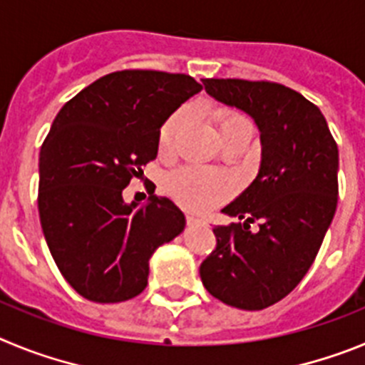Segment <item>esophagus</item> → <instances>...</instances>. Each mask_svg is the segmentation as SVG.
Instances as JSON below:
<instances>
[{
  "label": "esophagus",
  "mask_w": 365,
  "mask_h": 365,
  "mask_svg": "<svg viewBox=\"0 0 365 365\" xmlns=\"http://www.w3.org/2000/svg\"><path fill=\"white\" fill-rule=\"evenodd\" d=\"M186 222H188V225H205V221H201V219H197V217H186Z\"/></svg>",
  "instance_id": "1"
}]
</instances>
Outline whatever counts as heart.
Returning a JSON list of instances; mask_svg holds the SVG:
<instances>
[{
    "instance_id": "b5f03b06",
    "label": "heart",
    "mask_w": 365,
    "mask_h": 365,
    "mask_svg": "<svg viewBox=\"0 0 365 365\" xmlns=\"http://www.w3.org/2000/svg\"><path fill=\"white\" fill-rule=\"evenodd\" d=\"M192 118L193 111L190 108H182L173 113L160 128V148L172 150L179 135L188 128ZM215 120H217L221 135L230 130H237V128H254L250 118L234 109L215 111ZM234 190L235 185L230 175L201 166H185L166 177V192L172 195L173 201L179 202L186 210L199 212V214L210 212L212 208L227 201Z\"/></svg>"
}]
</instances>
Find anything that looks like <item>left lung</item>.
<instances>
[{
	"label": "left lung",
	"instance_id": "1",
	"mask_svg": "<svg viewBox=\"0 0 365 365\" xmlns=\"http://www.w3.org/2000/svg\"><path fill=\"white\" fill-rule=\"evenodd\" d=\"M202 83L256 120L263 150L252 185L222 208L247 221L214 228L217 243L199 274L214 298L261 311L302 282L320 250L338 202L336 140L320 109L291 87L240 78ZM254 220L257 232H250Z\"/></svg>",
	"mask_w": 365,
	"mask_h": 365
}]
</instances>
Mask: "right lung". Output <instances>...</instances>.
Wrapping results in <instances>:
<instances>
[{
	"mask_svg": "<svg viewBox=\"0 0 365 365\" xmlns=\"http://www.w3.org/2000/svg\"><path fill=\"white\" fill-rule=\"evenodd\" d=\"M201 89L190 74L117 71L54 118L40 150L38 212L54 263L89 302L140 294L151 254L185 228L170 199L125 205L122 190L157 157L164 120Z\"/></svg>",
	"mask_w": 365,
	"mask_h": 365,
	"instance_id": "obj_1",
	"label": "right lung"
}]
</instances>
